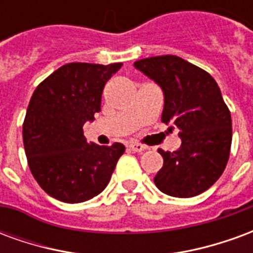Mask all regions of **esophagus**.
<instances>
[{"label":"esophagus","mask_w":253,"mask_h":253,"mask_svg":"<svg viewBox=\"0 0 253 253\" xmlns=\"http://www.w3.org/2000/svg\"><path fill=\"white\" fill-rule=\"evenodd\" d=\"M128 148H130V150H132V152H137V153L146 150V146H145V145H141V143H137V142H131L130 145H128Z\"/></svg>","instance_id":"esophagus-1"}]
</instances>
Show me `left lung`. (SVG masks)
<instances>
[{"instance_id":"obj_1","label":"left lung","mask_w":253,"mask_h":253,"mask_svg":"<svg viewBox=\"0 0 253 253\" xmlns=\"http://www.w3.org/2000/svg\"><path fill=\"white\" fill-rule=\"evenodd\" d=\"M134 66L163 89L161 121L179 128L181 138L172 153L159 149L164 165L154 176L156 186L175 198L199 195L222 175L232 145L230 111L215 80L176 55L145 58Z\"/></svg>"}]
</instances>
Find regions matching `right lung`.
<instances>
[{
    "label": "right lung",
    "instance_id": "add662e5",
    "mask_svg": "<svg viewBox=\"0 0 253 253\" xmlns=\"http://www.w3.org/2000/svg\"><path fill=\"white\" fill-rule=\"evenodd\" d=\"M122 63L73 62L38 85L23 125L25 156L47 194L66 203L99 195L110 183L125 146L86 142L83 126L100 112L105 83Z\"/></svg>",
    "mask_w": 253,
    "mask_h": 253
}]
</instances>
